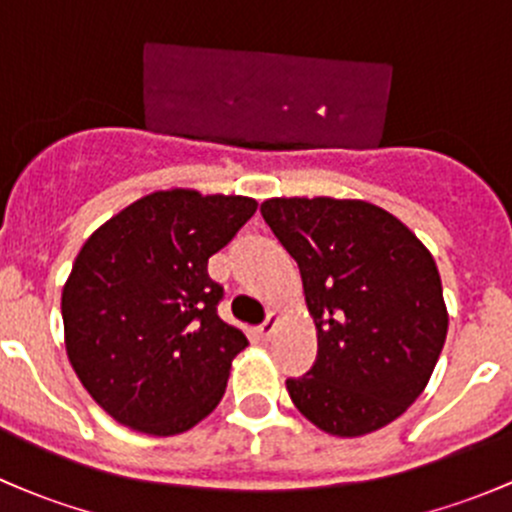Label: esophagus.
Returning a JSON list of instances; mask_svg holds the SVG:
<instances>
[{"label": "esophagus", "instance_id": "obj_1", "mask_svg": "<svg viewBox=\"0 0 512 512\" xmlns=\"http://www.w3.org/2000/svg\"><path fill=\"white\" fill-rule=\"evenodd\" d=\"M277 324H280V317H277L275 312H270V314H267L265 322H262L260 327H257V334H260L262 339H270L272 334L277 332Z\"/></svg>", "mask_w": 512, "mask_h": 512}]
</instances>
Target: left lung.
<instances>
[{"instance_id":"left-lung-1","label":"left lung","mask_w":512,"mask_h":512,"mask_svg":"<svg viewBox=\"0 0 512 512\" xmlns=\"http://www.w3.org/2000/svg\"><path fill=\"white\" fill-rule=\"evenodd\" d=\"M262 218L297 262L319 352L289 399L332 436H364L426 389L448 332L431 252L364 200L272 198Z\"/></svg>"}]
</instances>
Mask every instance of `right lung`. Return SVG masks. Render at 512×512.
I'll list each match as a JSON object with an SVG mask.
<instances>
[{"mask_svg":"<svg viewBox=\"0 0 512 512\" xmlns=\"http://www.w3.org/2000/svg\"><path fill=\"white\" fill-rule=\"evenodd\" d=\"M255 210L242 195L160 190L81 247L61 297L66 352L118 423L173 436L220 404L247 339L218 317L225 292L208 260Z\"/></svg>","mask_w":512,"mask_h":512,"instance_id":"right-lung-1","label":"right lung"}]
</instances>
